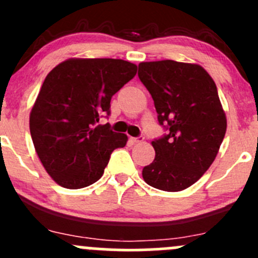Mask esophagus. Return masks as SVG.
Masks as SVG:
<instances>
[{"label": "esophagus", "instance_id": "esophagus-1", "mask_svg": "<svg viewBox=\"0 0 258 258\" xmlns=\"http://www.w3.org/2000/svg\"><path fill=\"white\" fill-rule=\"evenodd\" d=\"M143 140H145V137H143V136L132 137V142H135V143H140V142H143Z\"/></svg>", "mask_w": 258, "mask_h": 258}]
</instances>
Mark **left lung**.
Returning a JSON list of instances; mask_svg holds the SVG:
<instances>
[{
	"label": "left lung",
	"mask_w": 258,
	"mask_h": 258,
	"mask_svg": "<svg viewBox=\"0 0 258 258\" xmlns=\"http://www.w3.org/2000/svg\"><path fill=\"white\" fill-rule=\"evenodd\" d=\"M165 134L152 141L156 157L142 170L148 185L180 191L193 185L215 159L226 132L218 89L200 65L174 60L138 65Z\"/></svg>",
	"instance_id": "left-lung-1"
}]
</instances>
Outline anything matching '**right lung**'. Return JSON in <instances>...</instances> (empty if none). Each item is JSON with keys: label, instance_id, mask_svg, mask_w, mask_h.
<instances>
[{"label": "right lung", "instance_id": "1", "mask_svg": "<svg viewBox=\"0 0 258 258\" xmlns=\"http://www.w3.org/2000/svg\"><path fill=\"white\" fill-rule=\"evenodd\" d=\"M121 59H69L47 75L32 108L29 130L48 174L59 185L80 189L104 174L113 150L127 136L97 124L110 116L111 97L136 75Z\"/></svg>", "mask_w": 258, "mask_h": 258}]
</instances>
